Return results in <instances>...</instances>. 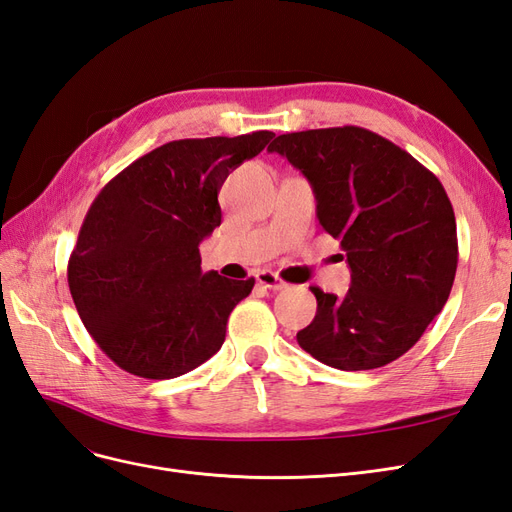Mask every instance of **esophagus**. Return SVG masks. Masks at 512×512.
Listing matches in <instances>:
<instances>
[{
	"mask_svg": "<svg viewBox=\"0 0 512 512\" xmlns=\"http://www.w3.org/2000/svg\"><path fill=\"white\" fill-rule=\"evenodd\" d=\"M256 282H258L260 286L271 288V290H282V288H286V282L282 280V277H277V275H275L273 271H269V269L258 271V273H256Z\"/></svg>",
	"mask_w": 512,
	"mask_h": 512,
	"instance_id": "obj_1",
	"label": "esophagus"
}]
</instances>
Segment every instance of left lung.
<instances>
[{
  "label": "left lung",
  "instance_id": "obj_1",
  "mask_svg": "<svg viewBox=\"0 0 512 512\" xmlns=\"http://www.w3.org/2000/svg\"><path fill=\"white\" fill-rule=\"evenodd\" d=\"M269 151L312 183L320 226L350 267L344 299L312 288L318 309L299 346L344 371L399 359L455 282L457 224L442 183L408 151L356 126L282 134Z\"/></svg>",
  "mask_w": 512,
  "mask_h": 512
}]
</instances>
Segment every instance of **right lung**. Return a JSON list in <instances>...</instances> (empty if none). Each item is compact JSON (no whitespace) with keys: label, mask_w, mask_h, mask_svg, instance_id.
I'll return each mask as SVG.
<instances>
[{"label":"right lung","mask_w":512,"mask_h":512,"mask_svg":"<svg viewBox=\"0 0 512 512\" xmlns=\"http://www.w3.org/2000/svg\"><path fill=\"white\" fill-rule=\"evenodd\" d=\"M260 130L183 138L138 158L91 203L68 260L85 329L128 374L168 380L218 352L250 280L203 273L198 245L222 224L226 177L269 145Z\"/></svg>","instance_id":"1"}]
</instances>
